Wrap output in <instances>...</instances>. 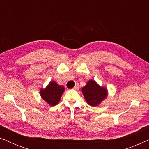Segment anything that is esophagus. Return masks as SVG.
I'll list each match as a JSON object with an SVG mask.
<instances>
[{"instance_id":"obj_1","label":"esophagus","mask_w":149,"mask_h":149,"mask_svg":"<svg viewBox=\"0 0 149 149\" xmlns=\"http://www.w3.org/2000/svg\"><path fill=\"white\" fill-rule=\"evenodd\" d=\"M79 88V84H77L76 85H75V86L74 87V88H73V89H78Z\"/></svg>"}]
</instances>
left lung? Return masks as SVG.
Masks as SVG:
<instances>
[{
  "label": "left lung",
  "instance_id": "8db88e82",
  "mask_svg": "<svg viewBox=\"0 0 149 149\" xmlns=\"http://www.w3.org/2000/svg\"><path fill=\"white\" fill-rule=\"evenodd\" d=\"M82 92L87 104L91 107H96L107 96V89L93 80L89 81L83 87Z\"/></svg>",
  "mask_w": 149,
  "mask_h": 149
}]
</instances>
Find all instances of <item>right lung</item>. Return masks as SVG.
Here are the masks:
<instances>
[{
    "label": "right lung",
    "mask_w": 149,
    "mask_h": 149,
    "mask_svg": "<svg viewBox=\"0 0 149 149\" xmlns=\"http://www.w3.org/2000/svg\"><path fill=\"white\" fill-rule=\"evenodd\" d=\"M64 91V87L58 85L55 81H52L45 89H42L40 92L42 98L50 106L54 107V106L58 104L60 102L61 96Z\"/></svg>",
    "instance_id": "1"
}]
</instances>
